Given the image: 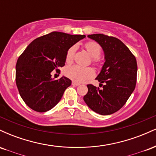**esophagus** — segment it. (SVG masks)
I'll return each mask as SVG.
<instances>
[{
	"label": "esophagus",
	"instance_id": "34e87169",
	"mask_svg": "<svg viewBox=\"0 0 156 156\" xmlns=\"http://www.w3.org/2000/svg\"><path fill=\"white\" fill-rule=\"evenodd\" d=\"M72 84H73V85H74V86H79L80 85L79 83H77V82H76V81H73Z\"/></svg>",
	"mask_w": 156,
	"mask_h": 156
}]
</instances>
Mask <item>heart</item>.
<instances>
[{
    "label": "heart",
    "instance_id": "1",
    "mask_svg": "<svg viewBox=\"0 0 156 156\" xmlns=\"http://www.w3.org/2000/svg\"><path fill=\"white\" fill-rule=\"evenodd\" d=\"M86 51L91 57H92V62L95 65H98L101 62L99 55L101 53V47L95 42H88L84 44ZM76 51V46H72L68 49L66 53L65 62L67 64H71L74 58V55ZM64 74L69 78L75 81L81 82L89 79L94 76V70L91 67H83L78 65H73L68 67L64 70Z\"/></svg>",
    "mask_w": 156,
    "mask_h": 156
}]
</instances>
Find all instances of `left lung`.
<instances>
[{"instance_id":"left-lung-1","label":"left lung","mask_w":156,"mask_h":156,"mask_svg":"<svg viewBox=\"0 0 156 156\" xmlns=\"http://www.w3.org/2000/svg\"><path fill=\"white\" fill-rule=\"evenodd\" d=\"M103 48L105 63L96 79L100 87L88 84V92L83 97L87 105L94 112L109 115L125 104L136 83V59L119 39L102 34L88 35Z\"/></svg>"}]
</instances>
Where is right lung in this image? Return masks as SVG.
<instances>
[{"label": "right lung", "mask_w": 156, "mask_h": 156, "mask_svg": "<svg viewBox=\"0 0 156 156\" xmlns=\"http://www.w3.org/2000/svg\"><path fill=\"white\" fill-rule=\"evenodd\" d=\"M85 35L53 31L31 42L20 55L16 64V84L23 101L38 112L53 108L71 85V80L51 78L53 70L65 65L67 51Z\"/></svg>", "instance_id": "obj_1"}]
</instances>
